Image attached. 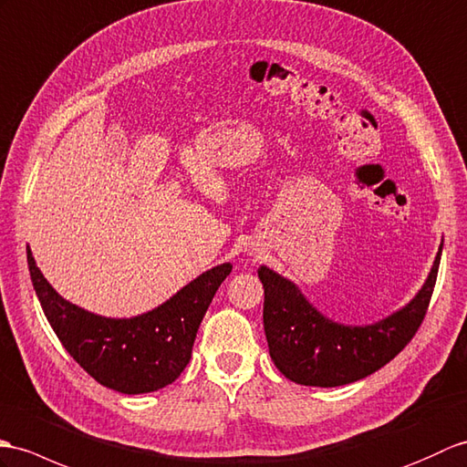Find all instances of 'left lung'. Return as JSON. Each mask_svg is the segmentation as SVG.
Here are the masks:
<instances>
[{
  "label": "left lung",
  "mask_w": 467,
  "mask_h": 467,
  "mask_svg": "<svg viewBox=\"0 0 467 467\" xmlns=\"http://www.w3.org/2000/svg\"><path fill=\"white\" fill-rule=\"evenodd\" d=\"M441 244L424 286L404 308L364 327H346L314 308L300 288L268 266L258 268L265 286V334L275 366L302 386L334 388L374 374L414 338L436 286Z\"/></svg>",
  "instance_id": "8db88e82"
}]
</instances>
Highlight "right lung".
<instances>
[{"label":"right lung","mask_w":467,"mask_h":467,"mask_svg":"<svg viewBox=\"0 0 467 467\" xmlns=\"http://www.w3.org/2000/svg\"><path fill=\"white\" fill-rule=\"evenodd\" d=\"M36 295L63 348L97 382L121 394H147L172 384L191 360L201 320L231 275L224 263L197 276L161 306L133 318H105L71 305L41 275L27 246Z\"/></svg>","instance_id":"obj_1"}]
</instances>
